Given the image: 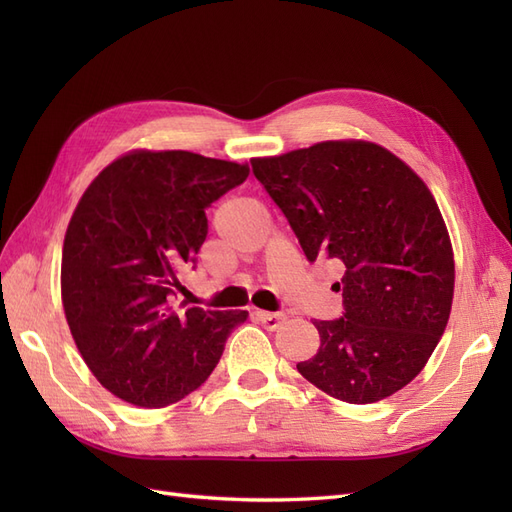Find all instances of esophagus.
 Listing matches in <instances>:
<instances>
[{
    "label": "esophagus",
    "mask_w": 512,
    "mask_h": 512,
    "mask_svg": "<svg viewBox=\"0 0 512 512\" xmlns=\"http://www.w3.org/2000/svg\"><path fill=\"white\" fill-rule=\"evenodd\" d=\"M256 318H258L260 324H265L267 331L280 329L282 324H284V320H286L284 314H271V312H256Z\"/></svg>",
    "instance_id": "1"
}]
</instances>
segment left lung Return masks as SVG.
<instances>
[{
	"label": "left lung",
	"instance_id": "1",
	"mask_svg": "<svg viewBox=\"0 0 512 512\" xmlns=\"http://www.w3.org/2000/svg\"><path fill=\"white\" fill-rule=\"evenodd\" d=\"M307 260L342 265L344 316L314 320L320 348L297 363L316 389L376 404L427 365L451 316L453 245L425 181L369 141H322L252 158Z\"/></svg>",
	"mask_w": 512,
	"mask_h": 512
}]
</instances>
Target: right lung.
Instances as JSON below:
<instances>
[{
    "label": "right lung",
    "instance_id": "right-lung-1",
    "mask_svg": "<svg viewBox=\"0 0 512 512\" xmlns=\"http://www.w3.org/2000/svg\"><path fill=\"white\" fill-rule=\"evenodd\" d=\"M247 175V164L192 151L134 149L83 192L61 252V303L83 361L115 397L177 404L247 318L245 309L175 312L168 301L205 243V209Z\"/></svg>",
    "mask_w": 512,
    "mask_h": 512
}]
</instances>
